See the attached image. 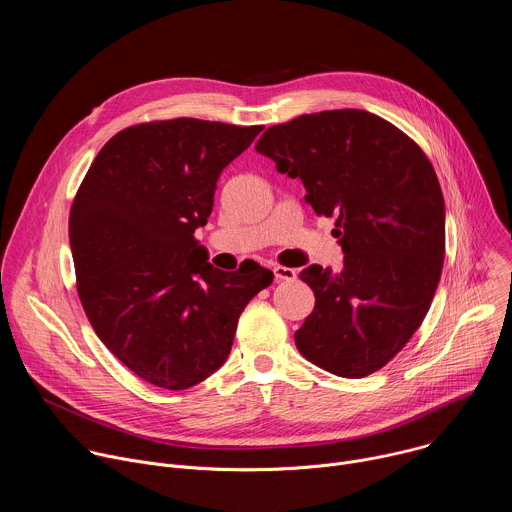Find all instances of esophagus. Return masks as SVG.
Masks as SVG:
<instances>
[{
  "label": "esophagus",
  "mask_w": 512,
  "mask_h": 512,
  "mask_svg": "<svg viewBox=\"0 0 512 512\" xmlns=\"http://www.w3.org/2000/svg\"><path fill=\"white\" fill-rule=\"evenodd\" d=\"M273 275H275V281H291V279H296V269L277 265V267H273Z\"/></svg>",
  "instance_id": "esophagus-1"
}]
</instances>
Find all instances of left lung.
<instances>
[{"instance_id":"left-lung-1","label":"left lung","mask_w":512,"mask_h":512,"mask_svg":"<svg viewBox=\"0 0 512 512\" xmlns=\"http://www.w3.org/2000/svg\"><path fill=\"white\" fill-rule=\"evenodd\" d=\"M255 150L300 178L318 216H334L344 251L332 275L300 273L316 296L296 346L346 379L377 373L421 326L446 253L440 180L419 145L360 109L320 111L269 127Z\"/></svg>"}]
</instances>
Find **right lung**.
Returning a JSON list of instances; mask_svg holds the SVG:
<instances>
[{
    "instance_id": "right-lung-1",
    "label": "right lung",
    "mask_w": 512,
    "mask_h": 512,
    "mask_svg": "<svg viewBox=\"0 0 512 512\" xmlns=\"http://www.w3.org/2000/svg\"><path fill=\"white\" fill-rule=\"evenodd\" d=\"M263 125L178 117L115 133L68 216L77 291L101 342L145 383L182 391L227 360L245 306L271 285L253 263L204 261L216 180Z\"/></svg>"
}]
</instances>
